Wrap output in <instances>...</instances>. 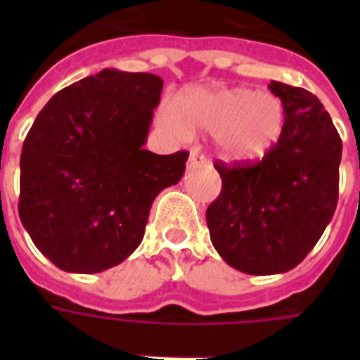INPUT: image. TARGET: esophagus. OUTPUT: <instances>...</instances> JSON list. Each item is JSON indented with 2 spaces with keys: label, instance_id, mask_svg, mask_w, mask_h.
Listing matches in <instances>:
<instances>
[{
  "label": "esophagus",
  "instance_id": "esophagus-1",
  "mask_svg": "<svg viewBox=\"0 0 360 360\" xmlns=\"http://www.w3.org/2000/svg\"><path fill=\"white\" fill-rule=\"evenodd\" d=\"M205 162V158L198 153V149H191V155H188V166L186 168H196V166H202Z\"/></svg>",
  "mask_w": 360,
  "mask_h": 360
}]
</instances>
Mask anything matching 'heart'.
<instances>
[{"label":"heart","mask_w":360,"mask_h":360,"mask_svg":"<svg viewBox=\"0 0 360 360\" xmlns=\"http://www.w3.org/2000/svg\"><path fill=\"white\" fill-rule=\"evenodd\" d=\"M166 123L181 136L211 132L214 151L228 162H254L278 143L285 108L271 93L196 87L172 101Z\"/></svg>","instance_id":"heart-1"}]
</instances>
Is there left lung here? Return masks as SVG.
Instances as JSON below:
<instances>
[{"mask_svg": "<svg viewBox=\"0 0 360 360\" xmlns=\"http://www.w3.org/2000/svg\"><path fill=\"white\" fill-rule=\"evenodd\" d=\"M285 108L278 143L252 166L217 164L220 196L207 207L211 243L240 273H288L307 257L338 202L342 140L319 98L271 82Z\"/></svg>", "mask_w": 360, "mask_h": 360, "instance_id": "left-lung-1", "label": "left lung"}]
</instances>
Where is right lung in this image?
Wrapping results in <instances>:
<instances>
[{"mask_svg": "<svg viewBox=\"0 0 360 360\" xmlns=\"http://www.w3.org/2000/svg\"><path fill=\"white\" fill-rule=\"evenodd\" d=\"M162 78L103 69L56 93L20 157V220L67 273L120 265L143 239L153 200L177 185L188 153L155 155L146 141Z\"/></svg>", "mask_w": 360, "mask_h": 360, "instance_id": "add662e5", "label": "right lung"}]
</instances>
